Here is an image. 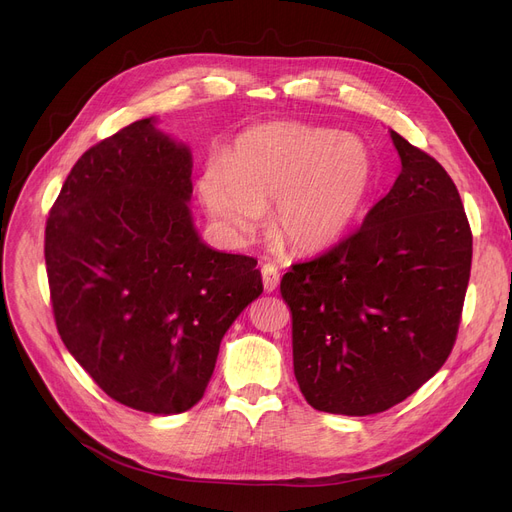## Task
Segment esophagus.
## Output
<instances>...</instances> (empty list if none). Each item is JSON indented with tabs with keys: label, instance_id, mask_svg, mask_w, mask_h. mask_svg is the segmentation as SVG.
I'll list each match as a JSON object with an SVG mask.
<instances>
[{
	"label": "esophagus",
	"instance_id": "1",
	"mask_svg": "<svg viewBox=\"0 0 512 512\" xmlns=\"http://www.w3.org/2000/svg\"><path fill=\"white\" fill-rule=\"evenodd\" d=\"M261 276H263V286L267 292H272L280 284V272L274 263H263L261 265Z\"/></svg>",
	"mask_w": 512,
	"mask_h": 512
}]
</instances>
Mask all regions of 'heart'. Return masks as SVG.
I'll use <instances>...</instances> for the list:
<instances>
[{
	"label": "heart",
	"mask_w": 512,
	"mask_h": 512,
	"mask_svg": "<svg viewBox=\"0 0 512 512\" xmlns=\"http://www.w3.org/2000/svg\"><path fill=\"white\" fill-rule=\"evenodd\" d=\"M373 188V161L355 137L305 126L255 128L236 141L228 161L203 168L199 193L211 218L234 236H249L263 209L297 253L334 247L353 228Z\"/></svg>",
	"instance_id": "obj_1"
}]
</instances>
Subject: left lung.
Returning a JSON list of instances; mask_svg holds the SVG:
<instances>
[{
	"mask_svg": "<svg viewBox=\"0 0 512 512\" xmlns=\"http://www.w3.org/2000/svg\"><path fill=\"white\" fill-rule=\"evenodd\" d=\"M390 137L402 164L390 193L280 282L294 378L313 409L334 415L382 413L417 392L461 326L473 257L461 195L432 155Z\"/></svg>",
	"mask_w": 512,
	"mask_h": 512,
	"instance_id": "obj_1",
	"label": "left lung"
}]
</instances>
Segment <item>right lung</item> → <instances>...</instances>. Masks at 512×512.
I'll return each instance as SVG.
<instances>
[{"label":"right lung","instance_id":"right-lung-1","mask_svg":"<svg viewBox=\"0 0 512 512\" xmlns=\"http://www.w3.org/2000/svg\"><path fill=\"white\" fill-rule=\"evenodd\" d=\"M188 147L137 120L87 149L45 226L53 317L116 402L155 415L203 398L232 321L263 292L257 259L203 245Z\"/></svg>","mask_w":512,"mask_h":512}]
</instances>
